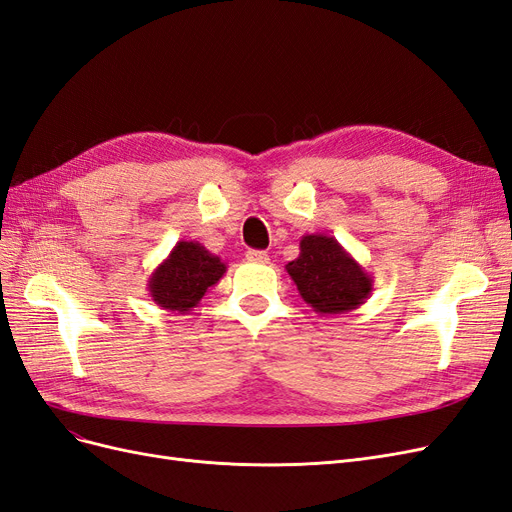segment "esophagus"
I'll return each instance as SVG.
<instances>
[{"instance_id":"obj_1","label":"esophagus","mask_w":512,"mask_h":512,"mask_svg":"<svg viewBox=\"0 0 512 512\" xmlns=\"http://www.w3.org/2000/svg\"><path fill=\"white\" fill-rule=\"evenodd\" d=\"M245 258L250 262H260V265H267V262H269V254L262 252V250H250L245 254Z\"/></svg>"}]
</instances>
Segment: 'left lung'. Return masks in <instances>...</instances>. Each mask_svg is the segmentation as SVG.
Listing matches in <instances>:
<instances>
[{
	"instance_id": "obj_1",
	"label": "left lung",
	"mask_w": 512,
	"mask_h": 512,
	"mask_svg": "<svg viewBox=\"0 0 512 512\" xmlns=\"http://www.w3.org/2000/svg\"><path fill=\"white\" fill-rule=\"evenodd\" d=\"M299 258L286 265L301 299L322 316L359 309L374 288L371 277L335 237L305 235Z\"/></svg>"
}]
</instances>
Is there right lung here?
Returning <instances> with one entry per match:
<instances>
[{"mask_svg":"<svg viewBox=\"0 0 512 512\" xmlns=\"http://www.w3.org/2000/svg\"><path fill=\"white\" fill-rule=\"evenodd\" d=\"M226 262L198 241H177L147 282L151 301L168 312L188 314L222 280Z\"/></svg>","mask_w":512,"mask_h":512,"instance_id":"add662e5","label":"right lung"}]
</instances>
